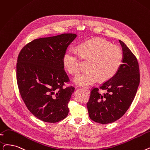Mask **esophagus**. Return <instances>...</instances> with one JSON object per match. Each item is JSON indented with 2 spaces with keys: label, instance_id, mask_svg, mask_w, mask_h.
I'll list each match as a JSON object with an SVG mask.
<instances>
[{
  "label": "esophagus",
  "instance_id": "esophagus-1",
  "mask_svg": "<svg viewBox=\"0 0 150 150\" xmlns=\"http://www.w3.org/2000/svg\"><path fill=\"white\" fill-rule=\"evenodd\" d=\"M83 89H85L86 91H87L88 93H89V92H90V91H89V89L88 88H87V87H84V88H83Z\"/></svg>",
  "mask_w": 150,
  "mask_h": 150
}]
</instances>
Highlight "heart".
I'll return each mask as SVG.
<instances>
[{
  "label": "heart",
  "instance_id": "obj_1",
  "mask_svg": "<svg viewBox=\"0 0 150 150\" xmlns=\"http://www.w3.org/2000/svg\"><path fill=\"white\" fill-rule=\"evenodd\" d=\"M79 53L84 60L89 61V71L74 79L78 85L89 86L100 79L107 81L118 72L122 64L124 54L121 47L100 38H95L81 44ZM63 64L71 75L79 72L80 59L77 52L68 50L63 56Z\"/></svg>",
  "mask_w": 150,
  "mask_h": 150
}]
</instances>
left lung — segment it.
Wrapping results in <instances>:
<instances>
[{"mask_svg":"<svg viewBox=\"0 0 150 150\" xmlns=\"http://www.w3.org/2000/svg\"><path fill=\"white\" fill-rule=\"evenodd\" d=\"M119 42L124 54L121 66L114 76L100 86L99 88L107 93H99V88H94L87 103L89 118L100 124L115 122L125 115L140 83L137 59L125 43Z\"/></svg>","mask_w":150,"mask_h":150,"instance_id":"1","label":"left lung"}]
</instances>
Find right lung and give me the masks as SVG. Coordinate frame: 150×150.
I'll list each match as a JSON object with an SVG mask.
<instances>
[{"label": "right lung", "instance_id": "add662e5", "mask_svg": "<svg viewBox=\"0 0 150 150\" xmlns=\"http://www.w3.org/2000/svg\"><path fill=\"white\" fill-rule=\"evenodd\" d=\"M75 34L35 39L19 53L16 80L21 96L29 111L39 120L54 123L66 118L73 86L64 88L69 79L63 56Z\"/></svg>", "mask_w": 150, "mask_h": 150}]
</instances>
